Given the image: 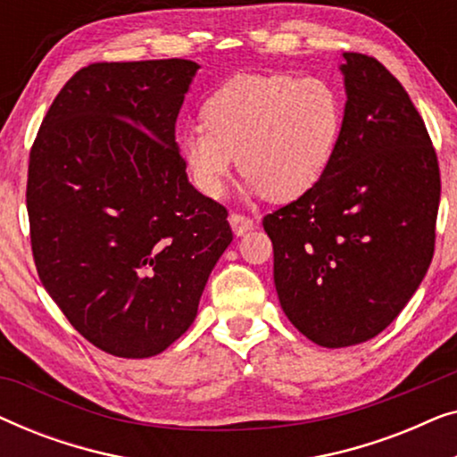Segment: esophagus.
Wrapping results in <instances>:
<instances>
[{"label":"esophagus","mask_w":457,"mask_h":457,"mask_svg":"<svg viewBox=\"0 0 457 457\" xmlns=\"http://www.w3.org/2000/svg\"><path fill=\"white\" fill-rule=\"evenodd\" d=\"M228 222H230V227H233L235 235H245L247 230H252L253 224H255L252 218L245 216V214H237V212H233V214L228 216Z\"/></svg>","instance_id":"obj_1"}]
</instances>
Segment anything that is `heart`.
Here are the masks:
<instances>
[{
	"label": "heart",
	"instance_id": "heart-1",
	"mask_svg": "<svg viewBox=\"0 0 457 457\" xmlns=\"http://www.w3.org/2000/svg\"><path fill=\"white\" fill-rule=\"evenodd\" d=\"M343 118L341 91L327 79L235 74L205 97L204 127L185 130L180 154L204 195L220 197L239 160L255 193L295 202L327 174Z\"/></svg>",
	"mask_w": 457,
	"mask_h": 457
}]
</instances>
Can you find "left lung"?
<instances>
[{
    "mask_svg": "<svg viewBox=\"0 0 457 457\" xmlns=\"http://www.w3.org/2000/svg\"><path fill=\"white\" fill-rule=\"evenodd\" d=\"M345 118L310 193L266 214L287 318L322 347L364 343L414 295L435 253L439 160L402 83L345 52Z\"/></svg>",
    "mask_w": 457,
    "mask_h": 457,
    "instance_id": "obj_1",
    "label": "left lung"
}]
</instances>
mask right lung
<instances>
[{"mask_svg":"<svg viewBox=\"0 0 457 457\" xmlns=\"http://www.w3.org/2000/svg\"><path fill=\"white\" fill-rule=\"evenodd\" d=\"M197 64L96 62L74 72L29 154L30 249L43 287L87 341L149 358L197 316L233 230L193 189L174 127Z\"/></svg>","mask_w":457,"mask_h":457,"instance_id":"add662e5","label":"right lung"}]
</instances>
